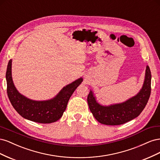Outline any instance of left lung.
I'll list each match as a JSON object with an SVG mask.
<instances>
[{
    "instance_id": "8db88e82",
    "label": "left lung",
    "mask_w": 160,
    "mask_h": 160,
    "mask_svg": "<svg viewBox=\"0 0 160 160\" xmlns=\"http://www.w3.org/2000/svg\"><path fill=\"white\" fill-rule=\"evenodd\" d=\"M151 71L147 65L143 84L138 93L124 102L109 105L99 104L93 92L90 90L88 103L91 112L99 123L104 125H118L129 122L137 118L146 107L151 93Z\"/></svg>"
}]
</instances>
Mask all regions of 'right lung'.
I'll list each match as a JSON object with an SVG mask.
<instances>
[{
    "mask_svg": "<svg viewBox=\"0 0 160 160\" xmlns=\"http://www.w3.org/2000/svg\"><path fill=\"white\" fill-rule=\"evenodd\" d=\"M12 59L9 61L6 79L7 94L14 109L22 118L40 123H51L59 120L66 109L72 94L83 81V78L67 85L54 98L45 101H35L21 94L14 85L12 77Z\"/></svg>",
    "mask_w": 160,
    "mask_h": 160,
    "instance_id": "1",
    "label": "right lung"
}]
</instances>
